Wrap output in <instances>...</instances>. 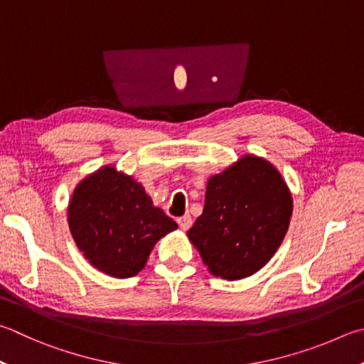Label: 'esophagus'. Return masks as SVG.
<instances>
[{
    "label": "esophagus",
    "instance_id": "obj_1",
    "mask_svg": "<svg viewBox=\"0 0 364 364\" xmlns=\"http://www.w3.org/2000/svg\"><path fill=\"white\" fill-rule=\"evenodd\" d=\"M191 224H193V218H191L189 215L178 218V226H180L183 230H188L191 228Z\"/></svg>",
    "mask_w": 364,
    "mask_h": 364
}]
</instances>
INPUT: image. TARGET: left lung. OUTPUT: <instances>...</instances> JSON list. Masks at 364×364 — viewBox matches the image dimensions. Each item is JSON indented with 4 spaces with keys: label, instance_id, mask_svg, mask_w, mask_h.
<instances>
[{
    "label": "left lung",
    "instance_id": "obj_1",
    "mask_svg": "<svg viewBox=\"0 0 364 364\" xmlns=\"http://www.w3.org/2000/svg\"><path fill=\"white\" fill-rule=\"evenodd\" d=\"M291 213V193L280 171L247 154L210 178L203 211L188 237L211 274L240 280L275 255Z\"/></svg>",
    "mask_w": 364,
    "mask_h": 364
}]
</instances>
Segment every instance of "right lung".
Listing matches in <instances>:
<instances>
[{
	"mask_svg": "<svg viewBox=\"0 0 364 364\" xmlns=\"http://www.w3.org/2000/svg\"><path fill=\"white\" fill-rule=\"evenodd\" d=\"M68 226L92 266L116 279H129L144 267L157 240L178 224L154 207L140 183L108 165L76 186Z\"/></svg>",
	"mask_w": 364,
	"mask_h": 364,
	"instance_id": "obj_1",
	"label": "right lung"
}]
</instances>
